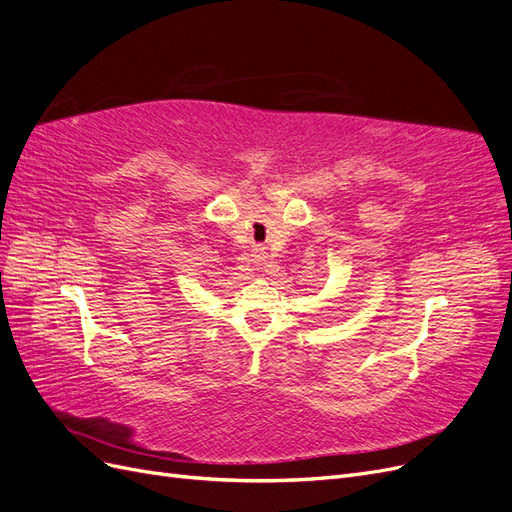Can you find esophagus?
<instances>
[{"mask_svg":"<svg viewBox=\"0 0 512 512\" xmlns=\"http://www.w3.org/2000/svg\"><path fill=\"white\" fill-rule=\"evenodd\" d=\"M252 258H254L256 265H262V260H267V252L262 250V247H256L254 254H252Z\"/></svg>","mask_w":512,"mask_h":512,"instance_id":"1","label":"esophagus"}]
</instances>
